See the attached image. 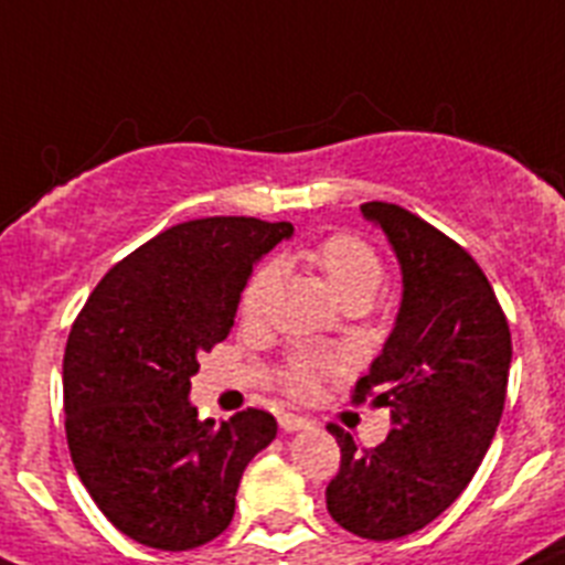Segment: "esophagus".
I'll return each instance as SVG.
<instances>
[{
	"label": "esophagus",
	"mask_w": 565,
	"mask_h": 565,
	"mask_svg": "<svg viewBox=\"0 0 565 565\" xmlns=\"http://www.w3.org/2000/svg\"><path fill=\"white\" fill-rule=\"evenodd\" d=\"M278 425H281L284 430H301V428H309V419L298 414H281L278 416Z\"/></svg>",
	"instance_id": "34e87169"
}]
</instances>
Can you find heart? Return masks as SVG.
Returning <instances> with one entry per match:
<instances>
[{
  "mask_svg": "<svg viewBox=\"0 0 565 565\" xmlns=\"http://www.w3.org/2000/svg\"><path fill=\"white\" fill-rule=\"evenodd\" d=\"M309 262L318 267L332 289L338 292L345 307H365L377 295L385 278V264L371 242H365L358 233H332L320 238L309 250ZM278 267L273 262L258 264L247 276L245 287L238 292V318L247 327H264L273 315V301L278 289ZM332 358L309 349L289 352L278 365V380L284 388L295 396H303L315 391L320 377L332 371Z\"/></svg>",
  "mask_w": 565,
  "mask_h": 565,
  "instance_id": "b5f03b06",
  "label": "heart"
}]
</instances>
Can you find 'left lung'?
I'll list each match as a JSON object with an SVG mask.
<instances>
[{"label":"left lung","instance_id":"obj_1","mask_svg":"<svg viewBox=\"0 0 565 565\" xmlns=\"http://www.w3.org/2000/svg\"><path fill=\"white\" fill-rule=\"evenodd\" d=\"M403 267V307L352 403L388 405L391 434L360 447L340 425L327 510L343 530L394 541L428 526L479 470L504 414L512 338L476 258L416 213L365 202Z\"/></svg>","mask_w":565,"mask_h":565}]
</instances>
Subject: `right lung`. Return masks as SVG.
<instances>
[{"mask_svg":"<svg viewBox=\"0 0 565 565\" xmlns=\"http://www.w3.org/2000/svg\"><path fill=\"white\" fill-rule=\"evenodd\" d=\"M289 222L207 216L157 233L98 281L64 349V428L98 510L131 541L185 552L227 530L247 461L276 439L262 408L213 425L188 403L227 338L253 262Z\"/></svg>","mask_w":565,"mask_h":565,"instance_id":"right-lung-1","label":"right lung"}]
</instances>
